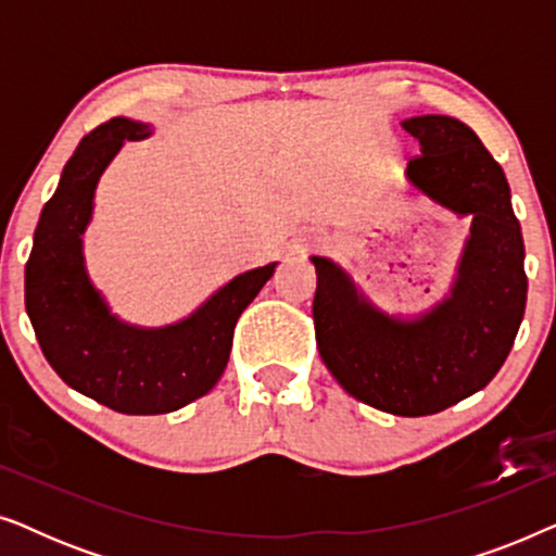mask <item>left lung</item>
I'll list each match as a JSON object with an SVG mask.
<instances>
[{"instance_id":"8db88e82","label":"left lung","mask_w":556,"mask_h":556,"mask_svg":"<svg viewBox=\"0 0 556 556\" xmlns=\"http://www.w3.org/2000/svg\"><path fill=\"white\" fill-rule=\"evenodd\" d=\"M420 141L407 181L458 217L470 235L451 293L420 316L384 314L329 257L316 265L314 326L333 379L364 405L400 417L435 415L496 377L527 306L521 225L511 189L473 128L451 116H415Z\"/></svg>"}]
</instances>
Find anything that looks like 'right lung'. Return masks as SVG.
Returning a JSON list of instances; mask_svg holds the SVG:
<instances>
[{
  "label": "right lung",
  "instance_id": "1",
  "mask_svg": "<svg viewBox=\"0 0 556 556\" xmlns=\"http://www.w3.org/2000/svg\"><path fill=\"white\" fill-rule=\"evenodd\" d=\"M151 126L116 116L93 128L42 207L25 268V306L50 367L75 392L124 415H162L207 394L230 359L242 311L278 263L235 276L177 324L134 326L111 314L83 255L96 187L126 141Z\"/></svg>",
  "mask_w": 556,
  "mask_h": 556
}]
</instances>
